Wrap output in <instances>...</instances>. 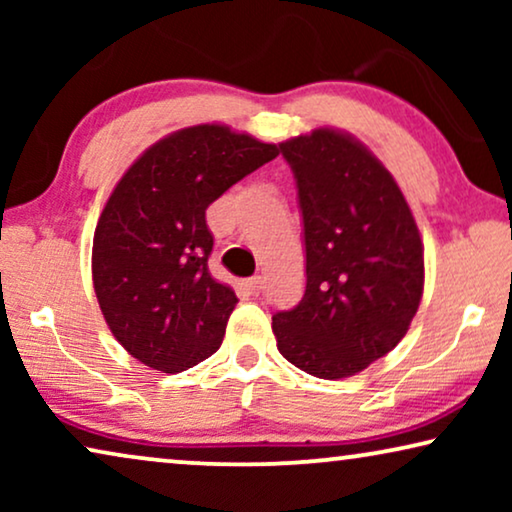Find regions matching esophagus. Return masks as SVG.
Returning <instances> with one entry per match:
<instances>
[{
	"label": "esophagus",
	"instance_id": "34e87169",
	"mask_svg": "<svg viewBox=\"0 0 512 512\" xmlns=\"http://www.w3.org/2000/svg\"><path fill=\"white\" fill-rule=\"evenodd\" d=\"M247 289H249V293H254V296H258V293L263 291V277L261 275L249 277L247 279Z\"/></svg>",
	"mask_w": 512,
	"mask_h": 512
}]
</instances>
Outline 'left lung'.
Returning <instances> with one entry per match:
<instances>
[{
    "instance_id": "1",
    "label": "left lung",
    "mask_w": 512,
    "mask_h": 512,
    "mask_svg": "<svg viewBox=\"0 0 512 512\" xmlns=\"http://www.w3.org/2000/svg\"><path fill=\"white\" fill-rule=\"evenodd\" d=\"M298 186L305 296L272 317L286 361L342 380L389 354L417 314L424 244L396 179L349 132L317 128L279 144Z\"/></svg>"
}]
</instances>
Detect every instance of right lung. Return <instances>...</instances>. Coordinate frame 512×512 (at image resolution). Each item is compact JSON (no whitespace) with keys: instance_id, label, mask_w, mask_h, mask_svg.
<instances>
[{"instance_id":"add662e5","label":"right lung","mask_w":512,"mask_h":512,"mask_svg":"<svg viewBox=\"0 0 512 512\" xmlns=\"http://www.w3.org/2000/svg\"><path fill=\"white\" fill-rule=\"evenodd\" d=\"M277 156V144L228 125H191L149 146L111 191L93 237L95 296L144 366L181 373L221 347L237 296L207 268L205 212Z\"/></svg>"}]
</instances>
